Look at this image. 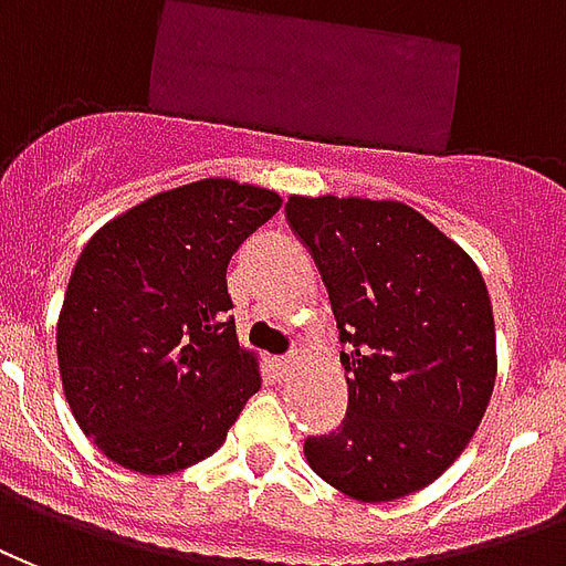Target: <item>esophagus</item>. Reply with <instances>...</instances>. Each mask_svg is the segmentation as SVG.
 <instances>
[{
    "label": "esophagus",
    "mask_w": 566,
    "mask_h": 566,
    "mask_svg": "<svg viewBox=\"0 0 566 566\" xmlns=\"http://www.w3.org/2000/svg\"><path fill=\"white\" fill-rule=\"evenodd\" d=\"M295 361H298V353H289V356L283 358H274V368H277V374L283 379L292 377V370H295Z\"/></svg>",
    "instance_id": "1"
}]
</instances>
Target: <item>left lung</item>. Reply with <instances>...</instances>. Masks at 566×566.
<instances>
[{"mask_svg": "<svg viewBox=\"0 0 566 566\" xmlns=\"http://www.w3.org/2000/svg\"><path fill=\"white\" fill-rule=\"evenodd\" d=\"M286 220L323 274L349 374L344 422L307 437L304 455L356 501L419 492L464 452L492 401L480 268L401 201L292 196Z\"/></svg>", "mask_w": 566, "mask_h": 566, "instance_id": "1", "label": "left lung"}]
</instances>
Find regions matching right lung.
I'll return each mask as SVG.
<instances>
[{"instance_id": "add662e5", "label": "right lung", "mask_w": 566, "mask_h": 566, "mask_svg": "<svg viewBox=\"0 0 566 566\" xmlns=\"http://www.w3.org/2000/svg\"><path fill=\"white\" fill-rule=\"evenodd\" d=\"M271 189L208 177L102 226L56 325L65 401L111 461L175 473L222 447L262 377L238 344L226 271L280 210Z\"/></svg>"}]
</instances>
